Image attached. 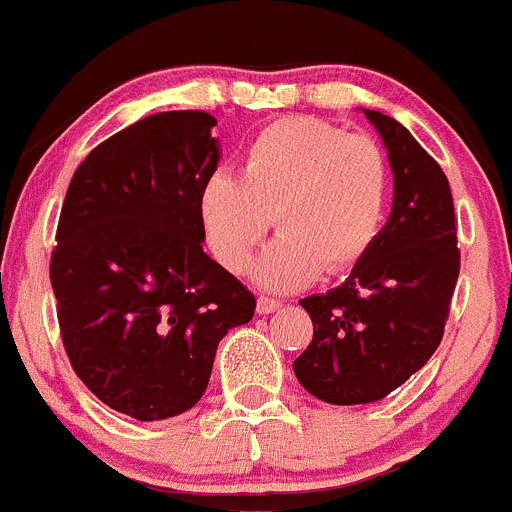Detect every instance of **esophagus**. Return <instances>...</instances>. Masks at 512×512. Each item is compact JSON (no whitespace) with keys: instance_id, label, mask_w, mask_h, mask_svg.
Instances as JSON below:
<instances>
[{"instance_id":"obj_1","label":"esophagus","mask_w":512,"mask_h":512,"mask_svg":"<svg viewBox=\"0 0 512 512\" xmlns=\"http://www.w3.org/2000/svg\"><path fill=\"white\" fill-rule=\"evenodd\" d=\"M281 300L276 298H268V295H261V298L256 300V313L258 315H268V313H276L278 308H281Z\"/></svg>"}]
</instances>
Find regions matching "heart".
Instances as JSON below:
<instances>
[{
  "mask_svg": "<svg viewBox=\"0 0 512 512\" xmlns=\"http://www.w3.org/2000/svg\"><path fill=\"white\" fill-rule=\"evenodd\" d=\"M389 202V165L367 135L291 115L258 130L239 179L217 172L199 192V219L221 268L249 271L268 226L281 231L256 278L291 291L325 273L355 268L377 244Z\"/></svg>",
  "mask_w": 512,
  "mask_h": 512,
  "instance_id": "heart-1",
  "label": "heart"
}]
</instances>
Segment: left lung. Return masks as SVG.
Instances as JSON below:
<instances>
[{"mask_svg":"<svg viewBox=\"0 0 512 512\" xmlns=\"http://www.w3.org/2000/svg\"><path fill=\"white\" fill-rule=\"evenodd\" d=\"M365 115L389 152L392 214L342 286L300 300L313 340L293 372L328 404L377 402L419 372L444 337L461 271L444 170L397 120Z\"/></svg>","mask_w":512,"mask_h":512,"instance_id":"1","label":"left lung"}]
</instances>
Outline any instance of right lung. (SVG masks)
I'll return each instance as SVG.
<instances>
[{
	"instance_id": "obj_1",
	"label": "right lung",
	"mask_w": 512,
	"mask_h": 512,
	"mask_svg": "<svg viewBox=\"0 0 512 512\" xmlns=\"http://www.w3.org/2000/svg\"><path fill=\"white\" fill-rule=\"evenodd\" d=\"M214 125L147 115L93 147L63 199L49 266L63 347L100 402L140 421L192 409L221 337L254 318V293L202 249Z\"/></svg>"
}]
</instances>
